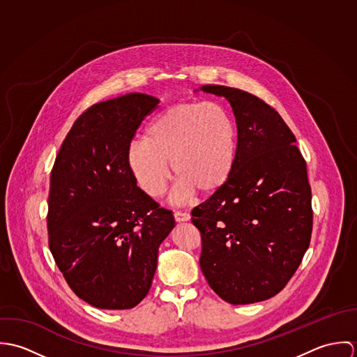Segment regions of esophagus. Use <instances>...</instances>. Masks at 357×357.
<instances>
[{
    "label": "esophagus",
    "mask_w": 357,
    "mask_h": 357,
    "mask_svg": "<svg viewBox=\"0 0 357 357\" xmlns=\"http://www.w3.org/2000/svg\"><path fill=\"white\" fill-rule=\"evenodd\" d=\"M174 218H176V221L183 222V221H188V220L191 218V215H190V213H187V211L176 210V211H174Z\"/></svg>",
    "instance_id": "34e87169"
}]
</instances>
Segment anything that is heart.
<instances>
[{
	"label": "heart",
	"mask_w": 357,
	"mask_h": 357,
	"mask_svg": "<svg viewBox=\"0 0 357 357\" xmlns=\"http://www.w3.org/2000/svg\"><path fill=\"white\" fill-rule=\"evenodd\" d=\"M238 130L229 111L214 102L176 104L158 114L128 153L139 187L153 198L165 194L172 166L180 201L197 190L211 194L232 173Z\"/></svg>",
	"instance_id": "1"
}]
</instances>
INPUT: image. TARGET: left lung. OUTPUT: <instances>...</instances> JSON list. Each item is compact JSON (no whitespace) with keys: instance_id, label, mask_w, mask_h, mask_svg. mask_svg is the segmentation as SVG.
<instances>
[{"instance_id":"1","label":"left lung","mask_w":357,"mask_h":357,"mask_svg":"<svg viewBox=\"0 0 357 357\" xmlns=\"http://www.w3.org/2000/svg\"><path fill=\"white\" fill-rule=\"evenodd\" d=\"M201 89L228 100L238 128L231 176L191 213L202 238L201 269L224 301H265L284 289L310 243L305 159L272 105L236 88Z\"/></svg>"}]
</instances>
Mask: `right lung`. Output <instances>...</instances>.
I'll return each mask as SVG.
<instances>
[{
    "instance_id": "right-lung-1",
    "label": "right lung",
    "mask_w": 357,
    "mask_h": 357,
    "mask_svg": "<svg viewBox=\"0 0 357 357\" xmlns=\"http://www.w3.org/2000/svg\"><path fill=\"white\" fill-rule=\"evenodd\" d=\"M158 99L129 93L84 111L51 172L48 239L77 297L99 309H130L149 294L172 210L137 187L130 143Z\"/></svg>"
}]
</instances>
